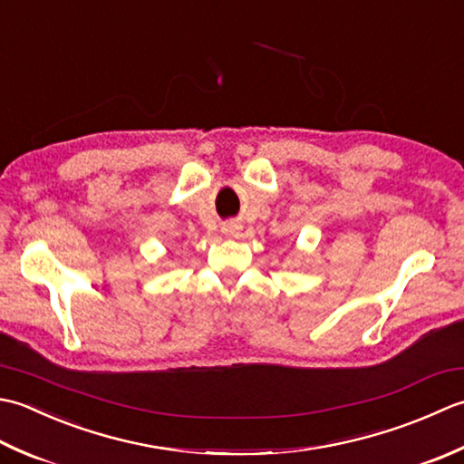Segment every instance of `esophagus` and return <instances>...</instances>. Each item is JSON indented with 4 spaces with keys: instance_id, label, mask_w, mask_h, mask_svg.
Masks as SVG:
<instances>
[{
    "instance_id": "1",
    "label": "esophagus",
    "mask_w": 464,
    "mask_h": 464,
    "mask_svg": "<svg viewBox=\"0 0 464 464\" xmlns=\"http://www.w3.org/2000/svg\"><path fill=\"white\" fill-rule=\"evenodd\" d=\"M236 230H238V226H236V224H226L224 228H222L224 234H234Z\"/></svg>"
}]
</instances>
